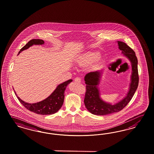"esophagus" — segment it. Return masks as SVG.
I'll list each match as a JSON object with an SVG mask.
<instances>
[{"instance_id": "1", "label": "esophagus", "mask_w": 154, "mask_h": 154, "mask_svg": "<svg viewBox=\"0 0 154 154\" xmlns=\"http://www.w3.org/2000/svg\"><path fill=\"white\" fill-rule=\"evenodd\" d=\"M74 80L76 83H80L81 82V79H80V78H79V77L75 78L74 79Z\"/></svg>"}]
</instances>
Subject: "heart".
<instances>
[{"label": "heart", "mask_w": 154, "mask_h": 154, "mask_svg": "<svg viewBox=\"0 0 154 154\" xmlns=\"http://www.w3.org/2000/svg\"><path fill=\"white\" fill-rule=\"evenodd\" d=\"M99 55L100 54L99 52H88L80 57L79 59L77 61V63L80 66H84L94 62L99 57Z\"/></svg>", "instance_id": "heart-1"}]
</instances>
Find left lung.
I'll return each mask as SVG.
<instances>
[{
    "label": "left lung",
    "mask_w": 154,
    "mask_h": 154,
    "mask_svg": "<svg viewBox=\"0 0 154 154\" xmlns=\"http://www.w3.org/2000/svg\"><path fill=\"white\" fill-rule=\"evenodd\" d=\"M119 48L122 53L130 60L132 66V75L129 91L124 99L115 104L105 102L100 97L98 85L101 78L102 71L91 72L85 75V81L86 91L84 102L85 107L91 114L106 115L118 112L125 108L130 102L137 90L139 84L137 59L134 51L125 43L118 41Z\"/></svg>",
    "instance_id": "left-lung-1"
}]
</instances>
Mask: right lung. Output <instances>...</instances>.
Here are the masks:
<instances>
[{"label": "right lung", "instance_id": "1", "mask_svg": "<svg viewBox=\"0 0 154 154\" xmlns=\"http://www.w3.org/2000/svg\"><path fill=\"white\" fill-rule=\"evenodd\" d=\"M45 42L41 39H32L29 41L23 48L20 49V51L19 52V54L34 45H42ZM72 81V80L69 79L57 85L55 91L49 97L39 102L36 103L25 102L22 99H20L17 95V96L19 101L22 104H23V106H24L25 108L29 109V111L33 112L35 114H40L42 115H51L56 113L62 107L64 102V91L66 90L67 85ZM15 94L17 95V94Z\"/></svg>", "mask_w": 154, "mask_h": 154}]
</instances>
